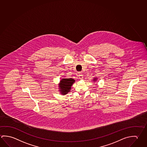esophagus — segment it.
Instances as JSON below:
<instances>
[{
  "label": "esophagus",
  "mask_w": 147,
  "mask_h": 147,
  "mask_svg": "<svg viewBox=\"0 0 147 147\" xmlns=\"http://www.w3.org/2000/svg\"><path fill=\"white\" fill-rule=\"evenodd\" d=\"M79 78L80 79V80H82L83 79V75H82V73H79Z\"/></svg>",
  "instance_id": "obj_1"
}]
</instances>
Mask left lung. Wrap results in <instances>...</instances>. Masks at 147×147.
Segmentation results:
<instances>
[{
    "label": "left lung",
    "mask_w": 147,
    "mask_h": 147,
    "mask_svg": "<svg viewBox=\"0 0 147 147\" xmlns=\"http://www.w3.org/2000/svg\"><path fill=\"white\" fill-rule=\"evenodd\" d=\"M97 80H98V78H97V77H94V78L93 79V81L94 82H96Z\"/></svg>",
    "instance_id": "1"
}]
</instances>
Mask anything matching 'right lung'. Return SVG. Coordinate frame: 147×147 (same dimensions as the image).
<instances>
[{"label":"right lung","instance_id":"add662e5","mask_svg":"<svg viewBox=\"0 0 147 147\" xmlns=\"http://www.w3.org/2000/svg\"><path fill=\"white\" fill-rule=\"evenodd\" d=\"M75 80L72 78H62L60 80L58 89L61 94L65 95L67 94L71 90V87Z\"/></svg>","mask_w":147,"mask_h":147}]
</instances>
